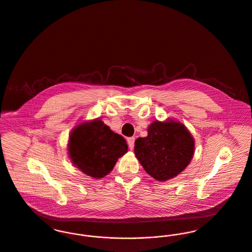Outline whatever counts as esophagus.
Listing matches in <instances>:
<instances>
[{
    "mask_svg": "<svg viewBox=\"0 0 252 252\" xmlns=\"http://www.w3.org/2000/svg\"><path fill=\"white\" fill-rule=\"evenodd\" d=\"M134 141H135L134 137L127 138V144H128V147L130 150H133V148H134Z\"/></svg>",
    "mask_w": 252,
    "mask_h": 252,
    "instance_id": "esophagus-1",
    "label": "esophagus"
}]
</instances>
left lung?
I'll use <instances>...</instances> for the list:
<instances>
[{
    "label": "left lung",
    "instance_id": "1",
    "mask_svg": "<svg viewBox=\"0 0 252 252\" xmlns=\"http://www.w3.org/2000/svg\"><path fill=\"white\" fill-rule=\"evenodd\" d=\"M194 149V138L187 126L168 119L155 121L148 126V135L135 140L134 154L151 177L165 182L188 167Z\"/></svg>",
    "mask_w": 252,
    "mask_h": 252
}]
</instances>
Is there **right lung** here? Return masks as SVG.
Here are the masks:
<instances>
[{
    "label": "right lung",
    "instance_id": "add662e5",
    "mask_svg": "<svg viewBox=\"0 0 252 252\" xmlns=\"http://www.w3.org/2000/svg\"><path fill=\"white\" fill-rule=\"evenodd\" d=\"M125 138L115 133L101 120L77 125L70 132L67 154L72 164L89 177L100 179L113 170L118 159L127 153Z\"/></svg>",
    "mask_w": 252,
    "mask_h": 252
}]
</instances>
